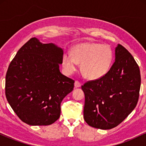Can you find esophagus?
<instances>
[{
	"instance_id": "obj_1",
	"label": "esophagus",
	"mask_w": 146,
	"mask_h": 146,
	"mask_svg": "<svg viewBox=\"0 0 146 146\" xmlns=\"http://www.w3.org/2000/svg\"><path fill=\"white\" fill-rule=\"evenodd\" d=\"M74 85H75V88H80V87L81 86V84L78 81H75L74 83Z\"/></svg>"
}]
</instances>
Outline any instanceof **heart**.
I'll return each mask as SVG.
<instances>
[{
  "instance_id": "obj_1",
  "label": "heart",
  "mask_w": 146,
  "mask_h": 146,
  "mask_svg": "<svg viewBox=\"0 0 146 146\" xmlns=\"http://www.w3.org/2000/svg\"><path fill=\"white\" fill-rule=\"evenodd\" d=\"M113 60V53L108 45L96 42H84L71 48V55L65 53L62 64L68 74L76 70L77 63L85 78L96 80L103 78L109 71Z\"/></svg>"
}]
</instances>
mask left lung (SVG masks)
<instances>
[{"label": "left lung", "mask_w": 146, "mask_h": 146, "mask_svg": "<svg viewBox=\"0 0 146 146\" xmlns=\"http://www.w3.org/2000/svg\"><path fill=\"white\" fill-rule=\"evenodd\" d=\"M109 71L99 80L82 86L84 93V118L90 126L108 130L121 123L136 107L141 75L132 56L121 44Z\"/></svg>", "instance_id": "8db88e82"}]
</instances>
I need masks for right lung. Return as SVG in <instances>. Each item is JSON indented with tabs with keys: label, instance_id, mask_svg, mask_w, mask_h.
Wrapping results in <instances>:
<instances>
[{
	"label": "right lung",
	"instance_id": "obj_1",
	"mask_svg": "<svg viewBox=\"0 0 146 146\" xmlns=\"http://www.w3.org/2000/svg\"><path fill=\"white\" fill-rule=\"evenodd\" d=\"M63 49L32 38L18 50L5 77V95L17 116L30 125L52 124L60 116V104L74 88L62 74Z\"/></svg>",
	"mask_w": 146,
	"mask_h": 146
}]
</instances>
